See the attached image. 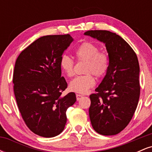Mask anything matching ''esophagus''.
<instances>
[{"mask_svg":"<svg viewBox=\"0 0 152 152\" xmlns=\"http://www.w3.org/2000/svg\"><path fill=\"white\" fill-rule=\"evenodd\" d=\"M82 96H83L80 95V94H76V99H77V101H79L80 99H81Z\"/></svg>","mask_w":152,"mask_h":152,"instance_id":"34e87169","label":"esophagus"}]
</instances>
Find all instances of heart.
Instances as JSON below:
<instances>
[{"mask_svg":"<svg viewBox=\"0 0 152 152\" xmlns=\"http://www.w3.org/2000/svg\"><path fill=\"white\" fill-rule=\"evenodd\" d=\"M75 54L78 61H86L83 76L75 77L70 83L71 89L76 93L86 94L95 85V80L91 74L102 77L106 74L109 67V56L104 51H99V48L91 42L81 43L76 48ZM74 62L68 56H63L61 60V68L69 76L74 75Z\"/></svg>","mask_w":152,"mask_h":152,"instance_id":"1","label":"heart"}]
</instances>
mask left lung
<instances>
[{
	"mask_svg": "<svg viewBox=\"0 0 152 152\" xmlns=\"http://www.w3.org/2000/svg\"><path fill=\"white\" fill-rule=\"evenodd\" d=\"M85 36L104 43L109 67L96 94L90 95L89 117L94 129L105 136L115 135L129 124L140 95L139 64L132 47L115 33L88 31Z\"/></svg>",
	"mask_w": 152,
	"mask_h": 152,
	"instance_id": "8db88e82",
	"label": "left lung"
}]
</instances>
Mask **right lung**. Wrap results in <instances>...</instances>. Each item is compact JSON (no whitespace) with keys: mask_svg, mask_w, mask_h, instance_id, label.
<instances>
[{"mask_svg":"<svg viewBox=\"0 0 152 152\" xmlns=\"http://www.w3.org/2000/svg\"><path fill=\"white\" fill-rule=\"evenodd\" d=\"M73 41L69 34L42 36L15 61L13 83L18 109L27 126L41 137L61 133L67 109L76 101L74 92L61 95L67 83L61 76V60Z\"/></svg>","mask_w":152,"mask_h":152,"instance_id":"obj_1","label":"right lung"}]
</instances>
